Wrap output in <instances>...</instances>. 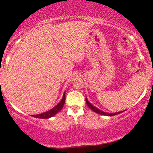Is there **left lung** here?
Wrapping results in <instances>:
<instances>
[{"mask_svg":"<svg viewBox=\"0 0 153 153\" xmlns=\"http://www.w3.org/2000/svg\"><path fill=\"white\" fill-rule=\"evenodd\" d=\"M85 101H86V103H87L88 106L89 108H90L91 110H92V111H94V112H96V113H97V114H101V115H105V116H114V115L119 114L122 113V112L124 111H119V112H117V113H111V114H109V113H106V112L102 111L99 110V108H96V106H93V105L91 104V103L90 102H89L88 101V99H86V98H85Z\"/></svg>","mask_w":153,"mask_h":153,"instance_id":"1","label":"left lung"}]
</instances>
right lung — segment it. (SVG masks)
Wrapping results in <instances>:
<instances>
[{"mask_svg":"<svg viewBox=\"0 0 153 153\" xmlns=\"http://www.w3.org/2000/svg\"><path fill=\"white\" fill-rule=\"evenodd\" d=\"M65 92L64 93L62 96V99L60 101L58 104L56 105L54 108H52V109L47 111L46 112H44V113L39 114H36V115H32L33 117L35 118H39V119H49L50 117H53L62 108L63 106L65 104Z\"/></svg>","mask_w":153,"mask_h":153,"instance_id":"right-lung-1","label":"right lung"}]
</instances>
